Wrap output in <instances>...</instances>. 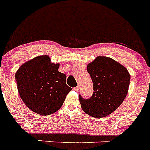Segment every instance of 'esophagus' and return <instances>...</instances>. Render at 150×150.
<instances>
[{
	"label": "esophagus",
	"mask_w": 150,
	"mask_h": 150,
	"mask_svg": "<svg viewBox=\"0 0 150 150\" xmlns=\"http://www.w3.org/2000/svg\"><path fill=\"white\" fill-rule=\"evenodd\" d=\"M73 89H74V90H75V91H78L79 89H80V86H77V87H74Z\"/></svg>",
	"instance_id": "34e87169"
}]
</instances>
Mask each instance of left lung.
<instances>
[{
    "label": "left lung",
    "mask_w": 150,
    "mask_h": 150,
    "mask_svg": "<svg viewBox=\"0 0 150 150\" xmlns=\"http://www.w3.org/2000/svg\"><path fill=\"white\" fill-rule=\"evenodd\" d=\"M93 82V94L89 99L79 95L81 107L94 118H102L116 109L125 99L130 76L128 70L112 58L98 57L87 66Z\"/></svg>",
    "instance_id": "1"
}]
</instances>
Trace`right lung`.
I'll list each match as a JSON object with an SVG mask.
<instances>
[{"label":"right lung","mask_w":150,"mask_h":150,"mask_svg":"<svg viewBox=\"0 0 150 150\" xmlns=\"http://www.w3.org/2000/svg\"><path fill=\"white\" fill-rule=\"evenodd\" d=\"M58 63H51L44 55L24 63L15 73L22 100L36 113L48 116L57 111L72 90L66 85V75L58 71Z\"/></svg>","instance_id":"1"}]
</instances>
